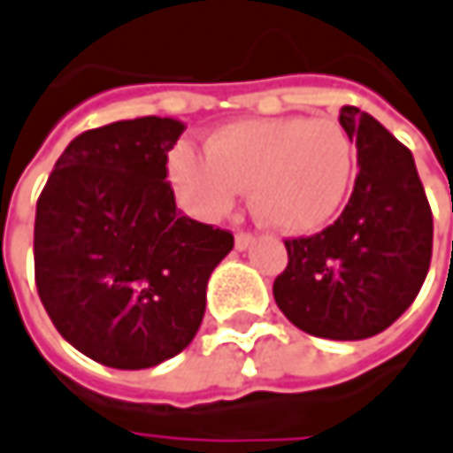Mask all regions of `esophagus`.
Returning <instances> with one entry per match:
<instances>
[{
    "label": "esophagus",
    "mask_w": 453,
    "mask_h": 453,
    "mask_svg": "<svg viewBox=\"0 0 453 453\" xmlns=\"http://www.w3.org/2000/svg\"><path fill=\"white\" fill-rule=\"evenodd\" d=\"M254 241H257V238H254L251 233H238V235H235V249H238V251H246V249L254 246Z\"/></svg>",
    "instance_id": "esophagus-1"
}]
</instances>
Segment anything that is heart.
Masks as SVG:
<instances>
[{"mask_svg":"<svg viewBox=\"0 0 453 453\" xmlns=\"http://www.w3.org/2000/svg\"><path fill=\"white\" fill-rule=\"evenodd\" d=\"M352 176L355 144L334 119H241L215 129L207 150L179 144L168 157V181L194 218H223L251 186L259 220L290 235L329 223Z\"/></svg>","mask_w":453,"mask_h":453,"instance_id":"1","label":"heart"}]
</instances>
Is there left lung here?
<instances>
[{
    "mask_svg": "<svg viewBox=\"0 0 453 453\" xmlns=\"http://www.w3.org/2000/svg\"><path fill=\"white\" fill-rule=\"evenodd\" d=\"M357 147V179L334 226L285 241L288 267L274 301L298 329L324 340H365L391 326L431 267L433 215L412 152L365 111H340Z\"/></svg>",
    "mask_w": 453,
    "mask_h": 453,
    "instance_id": "obj_1",
    "label": "left lung"
}]
</instances>
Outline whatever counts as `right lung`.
<instances>
[{
	"label": "right lung",
	"mask_w": 453,
	"mask_h": 453,
	"mask_svg": "<svg viewBox=\"0 0 453 453\" xmlns=\"http://www.w3.org/2000/svg\"><path fill=\"white\" fill-rule=\"evenodd\" d=\"M186 129L142 116L66 144L35 207V285L64 340L108 368H152L194 340L233 235L176 210L168 152Z\"/></svg>",
	"instance_id": "right-lung-1"
}]
</instances>
